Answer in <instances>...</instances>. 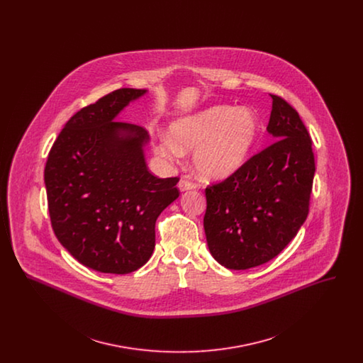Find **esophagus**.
<instances>
[{"label": "esophagus", "mask_w": 363, "mask_h": 363, "mask_svg": "<svg viewBox=\"0 0 363 363\" xmlns=\"http://www.w3.org/2000/svg\"><path fill=\"white\" fill-rule=\"evenodd\" d=\"M178 189L181 190V191L193 190L196 189V185H194V184H191V182H189L188 179H181V181L178 182Z\"/></svg>", "instance_id": "obj_1"}]
</instances>
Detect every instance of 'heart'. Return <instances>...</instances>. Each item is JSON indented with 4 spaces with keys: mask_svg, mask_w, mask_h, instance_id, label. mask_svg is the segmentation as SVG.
Segmentation results:
<instances>
[{
    "mask_svg": "<svg viewBox=\"0 0 363 363\" xmlns=\"http://www.w3.org/2000/svg\"><path fill=\"white\" fill-rule=\"evenodd\" d=\"M259 118L247 108L212 106L174 120L170 135L162 133L155 152L178 162L193 152V166L204 181H222L238 173L255 151L259 138Z\"/></svg>",
    "mask_w": 363,
    "mask_h": 363,
    "instance_id": "heart-1",
    "label": "heart"
}]
</instances>
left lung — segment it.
Wrapping results in <instances>:
<instances>
[{"instance_id": "1", "label": "left lung", "mask_w": 363, "mask_h": 363, "mask_svg": "<svg viewBox=\"0 0 363 363\" xmlns=\"http://www.w3.org/2000/svg\"><path fill=\"white\" fill-rule=\"evenodd\" d=\"M271 96L267 130L277 141L206 189L208 249L228 269H249L277 257L309 212L315 172L311 136L293 107Z\"/></svg>"}]
</instances>
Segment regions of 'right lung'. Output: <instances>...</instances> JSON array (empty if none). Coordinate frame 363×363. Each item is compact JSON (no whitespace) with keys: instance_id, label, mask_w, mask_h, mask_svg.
<instances>
[{"instance_id":"add662e5","label":"right lung","mask_w":363,"mask_h":363,"mask_svg":"<svg viewBox=\"0 0 363 363\" xmlns=\"http://www.w3.org/2000/svg\"><path fill=\"white\" fill-rule=\"evenodd\" d=\"M147 92L121 88L77 111L45 167L55 237L73 259L102 274H130L150 259L156 219L179 196L177 177L150 173L148 133L116 121Z\"/></svg>"}]
</instances>
